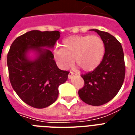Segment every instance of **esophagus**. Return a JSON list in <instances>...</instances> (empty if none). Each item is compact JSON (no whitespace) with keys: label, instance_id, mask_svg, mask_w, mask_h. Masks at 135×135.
Returning <instances> with one entry per match:
<instances>
[{"label":"esophagus","instance_id":"esophagus-1","mask_svg":"<svg viewBox=\"0 0 135 135\" xmlns=\"http://www.w3.org/2000/svg\"><path fill=\"white\" fill-rule=\"evenodd\" d=\"M73 75H74V73H73V72H70V73H69V75H68L69 79H71V78L73 77Z\"/></svg>","mask_w":135,"mask_h":135}]
</instances>
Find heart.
Listing matches in <instances>:
<instances>
[{
    "label": "heart",
    "instance_id": "heart-1",
    "mask_svg": "<svg viewBox=\"0 0 135 135\" xmlns=\"http://www.w3.org/2000/svg\"><path fill=\"white\" fill-rule=\"evenodd\" d=\"M62 46L55 49L53 55L63 69L68 68L75 59L83 70L91 71L100 65L105 54L103 39L95 35L69 36L62 41Z\"/></svg>",
    "mask_w": 135,
    "mask_h": 135
}]
</instances>
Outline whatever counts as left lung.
<instances>
[{"label":"left lung","mask_w":135,"mask_h":135,"mask_svg":"<svg viewBox=\"0 0 135 135\" xmlns=\"http://www.w3.org/2000/svg\"><path fill=\"white\" fill-rule=\"evenodd\" d=\"M91 30L103 39L105 54L97 68L81 75L84 86L78 94L84 103L98 106L108 103L118 93L125 79V65L123 47L116 38L108 32Z\"/></svg>","instance_id":"1"}]
</instances>
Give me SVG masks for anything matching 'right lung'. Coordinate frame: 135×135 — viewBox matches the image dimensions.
I'll return each mask as SVG.
<instances>
[{
    "instance_id": "right-lung-1",
    "label": "right lung",
    "mask_w": 135,
    "mask_h": 135,
    "mask_svg": "<svg viewBox=\"0 0 135 135\" xmlns=\"http://www.w3.org/2000/svg\"><path fill=\"white\" fill-rule=\"evenodd\" d=\"M60 32L32 30L13 41L7 57L9 78L15 91L30 106L44 108L58 99V86L68 79V71L58 68L51 51ZM35 53L34 59L28 54Z\"/></svg>"
}]
</instances>
